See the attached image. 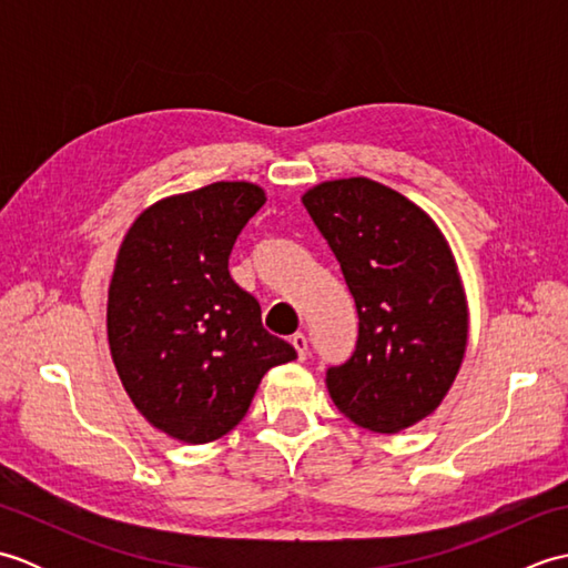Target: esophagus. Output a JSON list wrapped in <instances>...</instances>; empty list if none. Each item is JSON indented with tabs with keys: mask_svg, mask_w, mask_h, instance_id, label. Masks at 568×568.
Returning a JSON list of instances; mask_svg holds the SVG:
<instances>
[{
	"mask_svg": "<svg viewBox=\"0 0 568 568\" xmlns=\"http://www.w3.org/2000/svg\"><path fill=\"white\" fill-rule=\"evenodd\" d=\"M293 346H295V352H297V358L300 361H305L307 358V336L305 334H293Z\"/></svg>",
	"mask_w": 568,
	"mask_h": 568,
	"instance_id": "34e87169",
	"label": "esophagus"
}]
</instances>
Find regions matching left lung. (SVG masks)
I'll list each match as a JSON object with an SVG mask.
<instances>
[{"instance_id": "8db88e82", "label": "left lung", "mask_w": 568, "mask_h": 568, "mask_svg": "<svg viewBox=\"0 0 568 568\" xmlns=\"http://www.w3.org/2000/svg\"><path fill=\"white\" fill-rule=\"evenodd\" d=\"M358 310L352 358L327 388L354 425L395 434L429 417L466 354L468 303L432 216L371 178L324 180L303 195Z\"/></svg>"}]
</instances>
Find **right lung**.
<instances>
[{
    "label": "right lung",
    "instance_id": "obj_1",
    "mask_svg": "<svg viewBox=\"0 0 568 568\" xmlns=\"http://www.w3.org/2000/svg\"><path fill=\"white\" fill-rule=\"evenodd\" d=\"M263 204L246 180L180 192L143 210L119 246L106 295L114 368L149 425L183 444L232 432L265 373L297 358L229 275L236 236Z\"/></svg>",
    "mask_w": 568,
    "mask_h": 568
}]
</instances>
